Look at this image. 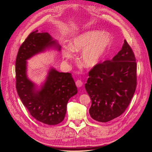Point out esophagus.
<instances>
[{
    "mask_svg": "<svg viewBox=\"0 0 152 152\" xmlns=\"http://www.w3.org/2000/svg\"><path fill=\"white\" fill-rule=\"evenodd\" d=\"M75 84L77 86V87H82V86H83V82H82L80 80H77L75 82Z\"/></svg>",
    "mask_w": 152,
    "mask_h": 152,
    "instance_id": "1",
    "label": "esophagus"
}]
</instances>
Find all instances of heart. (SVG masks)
<instances>
[{
	"label": "heart",
	"instance_id": "obj_1",
	"mask_svg": "<svg viewBox=\"0 0 152 152\" xmlns=\"http://www.w3.org/2000/svg\"><path fill=\"white\" fill-rule=\"evenodd\" d=\"M112 42V36L107 32L92 30L85 32L73 38L69 44L70 48H64L62 55L66 60H72L73 52L82 50L80 62L86 68H92L98 65L110 47Z\"/></svg>",
	"mask_w": 152,
	"mask_h": 152
}]
</instances>
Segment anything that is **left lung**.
Returning a JSON list of instances; mask_svg holds the SVG:
<instances>
[{
  "instance_id": "left-lung-1",
  "label": "left lung",
  "mask_w": 152,
  "mask_h": 152,
  "mask_svg": "<svg viewBox=\"0 0 152 152\" xmlns=\"http://www.w3.org/2000/svg\"><path fill=\"white\" fill-rule=\"evenodd\" d=\"M85 88L92 101L90 115L107 122L122 115L129 104L137 86L136 62L124 40L121 50L112 60L98 63L89 72Z\"/></svg>"
}]
</instances>
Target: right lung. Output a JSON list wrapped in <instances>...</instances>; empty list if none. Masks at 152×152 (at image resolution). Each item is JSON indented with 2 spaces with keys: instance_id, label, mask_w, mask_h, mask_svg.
<instances>
[{
  "instance_id": "1",
  "label": "right lung",
  "mask_w": 152,
  "mask_h": 152,
  "mask_svg": "<svg viewBox=\"0 0 152 152\" xmlns=\"http://www.w3.org/2000/svg\"><path fill=\"white\" fill-rule=\"evenodd\" d=\"M61 46L47 32L32 31L27 37L16 59V87L23 104L37 121L48 125L61 122L66 112L69 99L77 93L74 80L70 73L59 72L51 68L40 89L26 76V60L47 48Z\"/></svg>"
}]
</instances>
